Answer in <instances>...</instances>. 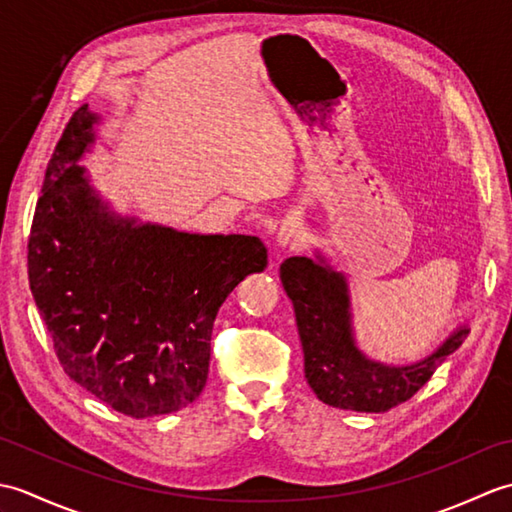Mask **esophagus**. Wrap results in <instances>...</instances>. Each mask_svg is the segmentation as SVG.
Returning <instances> with one entry per match:
<instances>
[{
	"instance_id": "1",
	"label": "esophagus",
	"mask_w": 512,
	"mask_h": 512,
	"mask_svg": "<svg viewBox=\"0 0 512 512\" xmlns=\"http://www.w3.org/2000/svg\"><path fill=\"white\" fill-rule=\"evenodd\" d=\"M299 235H301V222L297 220V217H290V220L281 224L279 233H277V242H279V246H288L292 242H297Z\"/></svg>"
}]
</instances>
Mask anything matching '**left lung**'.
Here are the masks:
<instances>
[{
  "label": "left lung",
  "instance_id": "left-lung-1",
  "mask_svg": "<svg viewBox=\"0 0 512 512\" xmlns=\"http://www.w3.org/2000/svg\"><path fill=\"white\" fill-rule=\"evenodd\" d=\"M279 275L295 306L308 385L319 400L336 409L380 413L409 400L469 334L466 325L458 328L418 363H378L356 347L343 273H336L323 257L319 262L290 257L281 264Z\"/></svg>",
  "mask_w": 512,
  "mask_h": 512
}]
</instances>
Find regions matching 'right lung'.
<instances>
[{
  "label": "right lung",
  "instance_id": "1",
  "mask_svg": "<svg viewBox=\"0 0 512 512\" xmlns=\"http://www.w3.org/2000/svg\"><path fill=\"white\" fill-rule=\"evenodd\" d=\"M99 116L83 105L48 162L28 281L63 372L132 418L178 411L209 376L217 310L268 266L253 235L180 233L110 211L79 160Z\"/></svg>",
  "mask_w": 512,
  "mask_h": 512
}]
</instances>
